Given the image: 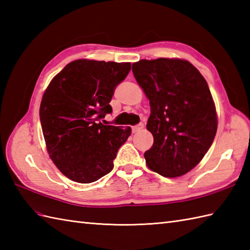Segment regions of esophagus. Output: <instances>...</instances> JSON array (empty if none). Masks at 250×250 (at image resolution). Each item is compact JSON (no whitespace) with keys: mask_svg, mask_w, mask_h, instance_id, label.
I'll return each instance as SVG.
<instances>
[{"mask_svg":"<svg viewBox=\"0 0 250 250\" xmlns=\"http://www.w3.org/2000/svg\"><path fill=\"white\" fill-rule=\"evenodd\" d=\"M143 129H144V125L139 124V125H136L134 126H132V132H133V133H136V132H139Z\"/></svg>","mask_w":250,"mask_h":250,"instance_id":"obj_1","label":"esophagus"}]
</instances>
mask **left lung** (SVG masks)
<instances>
[{
  "label": "left lung",
  "instance_id": "obj_1",
  "mask_svg": "<svg viewBox=\"0 0 250 250\" xmlns=\"http://www.w3.org/2000/svg\"><path fill=\"white\" fill-rule=\"evenodd\" d=\"M132 72L150 104L146 126L153 145L144 153L147 167L164 177L182 176L198 166L215 139L217 115L208 84L180 59L141 60Z\"/></svg>",
  "mask_w": 250,
  "mask_h": 250
}]
</instances>
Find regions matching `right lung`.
I'll list each match as a JSON object with an SVG mask.
<instances>
[{
  "mask_svg": "<svg viewBox=\"0 0 250 250\" xmlns=\"http://www.w3.org/2000/svg\"><path fill=\"white\" fill-rule=\"evenodd\" d=\"M130 70L129 62L75 60L47 87L40 107L42 130L50 159L67 178L89 184L113 169L131 128L101 120L113 111L115 89Z\"/></svg>",
  "mask_w": 250,
  "mask_h": 250,
  "instance_id": "add662e5",
  "label": "right lung"
}]
</instances>
